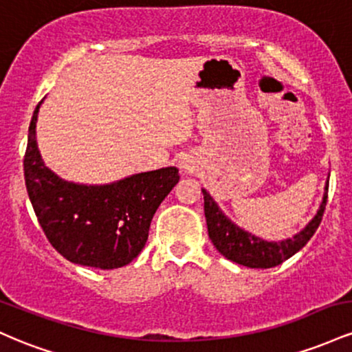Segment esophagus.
<instances>
[{"label": "esophagus", "instance_id": "obj_1", "mask_svg": "<svg viewBox=\"0 0 352 352\" xmlns=\"http://www.w3.org/2000/svg\"><path fill=\"white\" fill-rule=\"evenodd\" d=\"M180 167H182V168H185V170H192V165H190V162H188L187 159L180 160Z\"/></svg>", "mask_w": 352, "mask_h": 352}]
</instances>
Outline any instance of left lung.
Wrapping results in <instances>:
<instances>
[{"label": "left lung", "instance_id": "1", "mask_svg": "<svg viewBox=\"0 0 352 352\" xmlns=\"http://www.w3.org/2000/svg\"><path fill=\"white\" fill-rule=\"evenodd\" d=\"M328 187L329 182L326 184V193L322 197L321 207H319L313 220L293 238H286L281 241L261 240V238L245 232L243 228L236 227L218 208L215 200L210 197L207 190L201 188L210 240L227 260L235 261L238 265L248 266V268H273V266L281 265L283 261L292 258L294 253L300 252L318 230L322 220V213H324L326 201H328Z\"/></svg>", "mask_w": 352, "mask_h": 352}]
</instances>
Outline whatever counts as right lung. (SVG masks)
<instances>
[{
	"label": "right lung",
	"mask_w": 352,
	"mask_h": 352,
	"mask_svg": "<svg viewBox=\"0 0 352 352\" xmlns=\"http://www.w3.org/2000/svg\"><path fill=\"white\" fill-rule=\"evenodd\" d=\"M34 109L24 153V180L50 243L76 265L114 270L142 252L153 213L179 182V168L135 173L109 185H79L46 167L36 144Z\"/></svg>",
	"instance_id": "add662e5"
}]
</instances>
